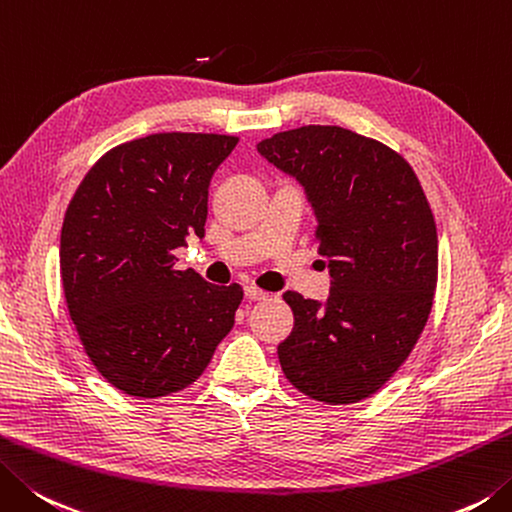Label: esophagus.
<instances>
[{
	"instance_id": "1",
	"label": "esophagus",
	"mask_w": 512,
	"mask_h": 512,
	"mask_svg": "<svg viewBox=\"0 0 512 512\" xmlns=\"http://www.w3.org/2000/svg\"><path fill=\"white\" fill-rule=\"evenodd\" d=\"M245 296L249 298V301H265L269 294L265 292V289H260L256 285H245Z\"/></svg>"
}]
</instances>
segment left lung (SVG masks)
<instances>
[{
  "label": "left lung",
  "mask_w": 512,
  "mask_h": 512,
  "mask_svg": "<svg viewBox=\"0 0 512 512\" xmlns=\"http://www.w3.org/2000/svg\"><path fill=\"white\" fill-rule=\"evenodd\" d=\"M258 153L305 187L332 276L325 305L283 294L294 327L278 345L281 368L314 401L368 399L408 359L435 301L430 202L406 158L343 127L276 133Z\"/></svg>",
  "instance_id": "obj_1"
}]
</instances>
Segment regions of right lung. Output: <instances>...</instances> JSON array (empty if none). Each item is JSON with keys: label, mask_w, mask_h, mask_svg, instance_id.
Here are the masks:
<instances>
[{"label": "right lung", "mask_w": 512, "mask_h": 512, "mask_svg": "<svg viewBox=\"0 0 512 512\" xmlns=\"http://www.w3.org/2000/svg\"><path fill=\"white\" fill-rule=\"evenodd\" d=\"M236 136L153 133L95 162L64 214L62 285L77 336L106 381L140 399L194 383L225 339L243 287L176 269L205 236L209 182Z\"/></svg>", "instance_id": "obj_1"}]
</instances>
